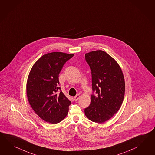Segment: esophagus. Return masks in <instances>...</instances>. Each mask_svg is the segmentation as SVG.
<instances>
[{
  "mask_svg": "<svg viewBox=\"0 0 155 155\" xmlns=\"http://www.w3.org/2000/svg\"><path fill=\"white\" fill-rule=\"evenodd\" d=\"M79 97H80V96H79V94H77V95H76V96L74 97V100L75 101H77L79 99Z\"/></svg>",
  "mask_w": 155,
  "mask_h": 155,
  "instance_id": "esophagus-1",
  "label": "esophagus"
}]
</instances>
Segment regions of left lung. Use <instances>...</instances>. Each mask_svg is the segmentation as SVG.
<instances>
[{
  "label": "left lung",
  "instance_id": "left-lung-1",
  "mask_svg": "<svg viewBox=\"0 0 155 155\" xmlns=\"http://www.w3.org/2000/svg\"><path fill=\"white\" fill-rule=\"evenodd\" d=\"M85 59L91 69L93 94L84 113L90 120L101 123L120 107L124 97V76L117 62L104 51L87 53Z\"/></svg>",
  "mask_w": 155,
  "mask_h": 155
}]
</instances>
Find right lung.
Wrapping results in <instances>:
<instances>
[{
    "label": "right lung",
    "mask_w": 155,
    "mask_h": 155,
    "mask_svg": "<svg viewBox=\"0 0 155 155\" xmlns=\"http://www.w3.org/2000/svg\"><path fill=\"white\" fill-rule=\"evenodd\" d=\"M73 55L61 52L46 54L35 63L30 72L27 98L35 112L46 122L57 124L68 114L71 102L59 86V74Z\"/></svg>",
    "instance_id": "right-lung-1"
}]
</instances>
